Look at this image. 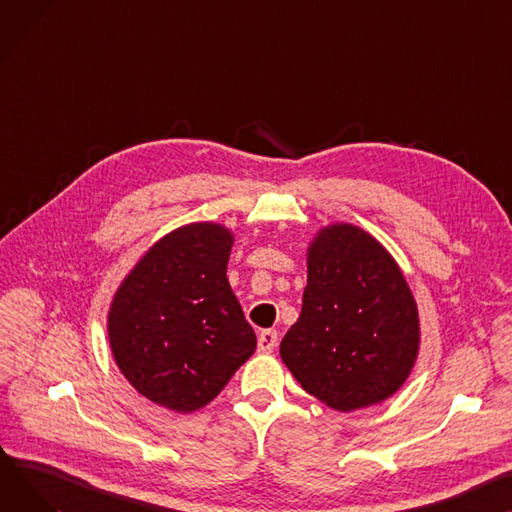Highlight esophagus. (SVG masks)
<instances>
[{"mask_svg":"<svg viewBox=\"0 0 512 512\" xmlns=\"http://www.w3.org/2000/svg\"><path fill=\"white\" fill-rule=\"evenodd\" d=\"M278 344V331L276 329H265L259 333V339H257V350L261 354H271L274 352Z\"/></svg>","mask_w":512,"mask_h":512,"instance_id":"obj_1","label":"esophagus"}]
</instances>
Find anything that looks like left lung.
Instances as JSON below:
<instances>
[{
  "instance_id": "left-lung-1",
  "label": "left lung",
  "mask_w": 512,
  "mask_h": 512,
  "mask_svg": "<svg viewBox=\"0 0 512 512\" xmlns=\"http://www.w3.org/2000/svg\"><path fill=\"white\" fill-rule=\"evenodd\" d=\"M418 352V304L391 253L354 224L323 226L306 249L300 317L280 344L300 387L354 412L397 393Z\"/></svg>"
}]
</instances>
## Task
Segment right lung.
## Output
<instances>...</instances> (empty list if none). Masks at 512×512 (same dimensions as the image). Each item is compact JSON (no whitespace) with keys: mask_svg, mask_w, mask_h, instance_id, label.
I'll return each instance as SVG.
<instances>
[{"mask_svg":"<svg viewBox=\"0 0 512 512\" xmlns=\"http://www.w3.org/2000/svg\"><path fill=\"white\" fill-rule=\"evenodd\" d=\"M230 228L193 222L156 241L117 288L107 331L129 385L177 414L206 407L257 348L228 278Z\"/></svg>","mask_w":512,"mask_h":512,"instance_id":"1","label":"right lung"}]
</instances>
